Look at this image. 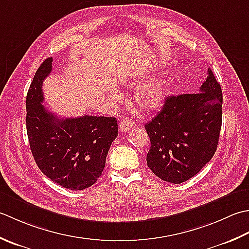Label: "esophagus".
Listing matches in <instances>:
<instances>
[{"instance_id":"1","label":"esophagus","mask_w":249,"mask_h":249,"mask_svg":"<svg viewBox=\"0 0 249 249\" xmlns=\"http://www.w3.org/2000/svg\"><path fill=\"white\" fill-rule=\"evenodd\" d=\"M134 125V124L132 123L131 120L128 119H124L119 123V131L121 133H125V132H129V130Z\"/></svg>"}]
</instances>
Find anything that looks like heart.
<instances>
[{
  "label": "heart",
  "instance_id": "1",
  "mask_svg": "<svg viewBox=\"0 0 249 249\" xmlns=\"http://www.w3.org/2000/svg\"><path fill=\"white\" fill-rule=\"evenodd\" d=\"M167 89V80L163 77L149 80L135 90L134 102L142 110L154 111L164 104Z\"/></svg>",
  "mask_w": 249,
  "mask_h": 249
}]
</instances>
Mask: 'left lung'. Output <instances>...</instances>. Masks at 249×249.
I'll list each match as a JSON object with an SVG mask.
<instances>
[{"label": "left lung", "instance_id": "8db88e82", "mask_svg": "<svg viewBox=\"0 0 249 249\" xmlns=\"http://www.w3.org/2000/svg\"><path fill=\"white\" fill-rule=\"evenodd\" d=\"M222 121V91L212 70L197 93L167 96L145 124L150 139L147 165L155 175L181 184L199 173L214 156Z\"/></svg>", "mask_w": 249, "mask_h": 249}]
</instances>
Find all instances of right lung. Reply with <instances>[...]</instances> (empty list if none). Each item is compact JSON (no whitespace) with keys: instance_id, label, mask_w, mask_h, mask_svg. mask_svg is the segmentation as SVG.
Segmentation results:
<instances>
[{"instance_id":"add662e5","label":"right lung","mask_w":249,"mask_h":249,"mask_svg":"<svg viewBox=\"0 0 249 249\" xmlns=\"http://www.w3.org/2000/svg\"><path fill=\"white\" fill-rule=\"evenodd\" d=\"M47 58L35 73L27 94V133L37 166L48 178L70 190H84L102 175L106 156L118 135L114 117L85 115L59 119L42 104L43 80L52 72Z\"/></svg>"}]
</instances>
